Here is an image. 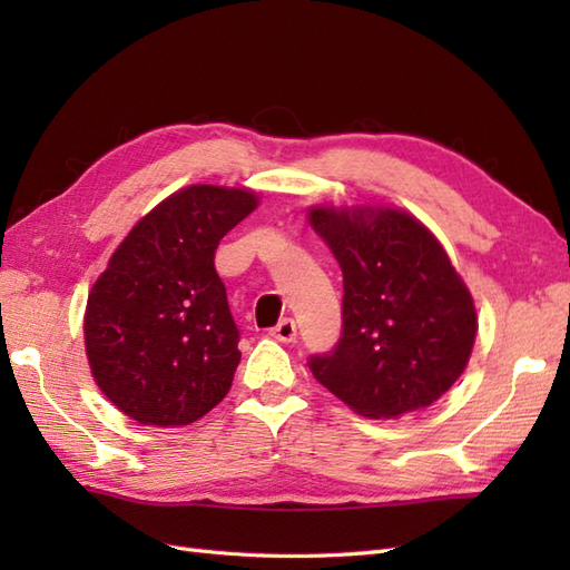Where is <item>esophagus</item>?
I'll list each match as a JSON object with an SVG mask.
<instances>
[{
	"mask_svg": "<svg viewBox=\"0 0 570 570\" xmlns=\"http://www.w3.org/2000/svg\"><path fill=\"white\" fill-rule=\"evenodd\" d=\"M272 337H276V341H282V343H294L296 341V323L292 318L278 321L272 328Z\"/></svg>",
	"mask_w": 570,
	"mask_h": 570,
	"instance_id": "esophagus-1",
	"label": "esophagus"
}]
</instances>
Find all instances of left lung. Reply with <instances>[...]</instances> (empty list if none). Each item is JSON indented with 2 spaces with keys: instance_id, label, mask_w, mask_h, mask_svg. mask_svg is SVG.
<instances>
[{
  "instance_id": "8db88e82",
  "label": "left lung",
  "mask_w": 570,
  "mask_h": 570,
  "mask_svg": "<svg viewBox=\"0 0 570 570\" xmlns=\"http://www.w3.org/2000/svg\"><path fill=\"white\" fill-rule=\"evenodd\" d=\"M313 229L343 269V333L308 367L370 419L426 409L463 374L478 313L441 242L392 208H313Z\"/></svg>"
}]
</instances>
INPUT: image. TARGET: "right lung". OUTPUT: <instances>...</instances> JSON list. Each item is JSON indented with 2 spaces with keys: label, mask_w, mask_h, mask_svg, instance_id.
<instances>
[{
  "label": "right lung",
  "mask_w": 570,
  "mask_h": 570,
  "mask_svg": "<svg viewBox=\"0 0 570 570\" xmlns=\"http://www.w3.org/2000/svg\"><path fill=\"white\" fill-rule=\"evenodd\" d=\"M247 188L188 186L131 227L85 308L102 394L144 426H188L233 386L239 331L215 249L257 208Z\"/></svg>",
  "instance_id": "add662e5"
}]
</instances>
